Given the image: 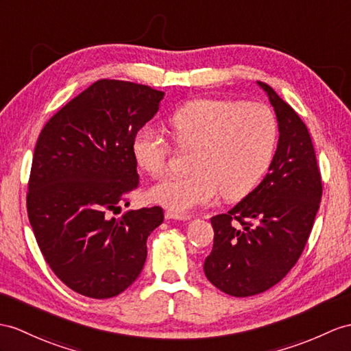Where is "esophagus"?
Masks as SVG:
<instances>
[{"label": "esophagus", "instance_id": "obj_1", "mask_svg": "<svg viewBox=\"0 0 351 351\" xmlns=\"http://www.w3.org/2000/svg\"><path fill=\"white\" fill-rule=\"evenodd\" d=\"M165 219H174V220H189L191 216H186V215H178V213L174 211H165Z\"/></svg>", "mask_w": 351, "mask_h": 351}]
</instances>
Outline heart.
<instances>
[{
	"label": "heart",
	"mask_w": 351,
	"mask_h": 351,
	"mask_svg": "<svg viewBox=\"0 0 351 351\" xmlns=\"http://www.w3.org/2000/svg\"><path fill=\"white\" fill-rule=\"evenodd\" d=\"M178 147L196 149L186 177H167L152 187L150 198L176 213H189L217 198L241 199L267 171L276 150L278 125L261 102L202 98L186 102L169 117ZM171 146L149 125L132 138L136 164L150 176L168 167Z\"/></svg>",
	"instance_id": "1"
}]
</instances>
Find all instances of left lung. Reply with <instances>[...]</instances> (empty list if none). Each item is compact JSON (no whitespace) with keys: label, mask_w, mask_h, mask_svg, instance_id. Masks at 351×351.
I'll use <instances>...</instances> for the list:
<instances>
[{"label":"left lung","mask_w":351,"mask_h":351,"mask_svg":"<svg viewBox=\"0 0 351 351\" xmlns=\"http://www.w3.org/2000/svg\"><path fill=\"white\" fill-rule=\"evenodd\" d=\"M278 122L276 155L261 184L226 215L211 217L213 250L205 277L221 292L245 298L276 286L295 267L322 199V177L308 130L267 83Z\"/></svg>","instance_id":"obj_1"}]
</instances>
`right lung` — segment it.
Masks as SVG:
<instances>
[{
  "label": "right lung",
  "instance_id": "right-lung-1",
  "mask_svg": "<svg viewBox=\"0 0 351 351\" xmlns=\"http://www.w3.org/2000/svg\"><path fill=\"white\" fill-rule=\"evenodd\" d=\"M165 93L146 84L98 80L43 128L34 150L27 208L37 244L55 276L74 292L107 299L130 287L147 258L160 207L121 204L140 184L135 132Z\"/></svg>",
  "mask_w": 351,
  "mask_h": 351
}]
</instances>
